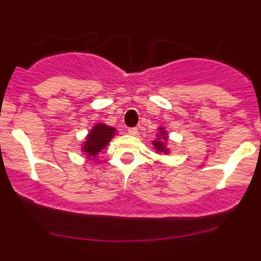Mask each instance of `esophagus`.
Returning a JSON list of instances; mask_svg holds the SVG:
<instances>
[{
  "mask_svg": "<svg viewBox=\"0 0 261 261\" xmlns=\"http://www.w3.org/2000/svg\"><path fill=\"white\" fill-rule=\"evenodd\" d=\"M127 133L130 135H137V133H139V130H137V127H128Z\"/></svg>",
  "mask_w": 261,
  "mask_h": 261,
  "instance_id": "1",
  "label": "esophagus"
}]
</instances>
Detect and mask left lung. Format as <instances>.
<instances>
[{
  "label": "left lung",
  "instance_id": "1",
  "mask_svg": "<svg viewBox=\"0 0 261 261\" xmlns=\"http://www.w3.org/2000/svg\"><path fill=\"white\" fill-rule=\"evenodd\" d=\"M158 136L161 137V140L153 141V144H154L155 149L158 150V152L168 153V149L165 148V144H164V141H166V139H168V136H166L165 130H164V128H163V127H159V134H158Z\"/></svg>",
  "mask_w": 261,
  "mask_h": 261
}]
</instances>
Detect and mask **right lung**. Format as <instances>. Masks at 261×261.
Here are the masks:
<instances>
[{"mask_svg": "<svg viewBox=\"0 0 261 261\" xmlns=\"http://www.w3.org/2000/svg\"><path fill=\"white\" fill-rule=\"evenodd\" d=\"M114 134L115 128L107 126L105 124H97L96 126H93L83 147V150L87 154V158L96 156L100 150L105 149L107 144L114 137Z\"/></svg>", "mask_w": 261, "mask_h": 261, "instance_id": "right-lung-1", "label": "right lung"}]
</instances>
